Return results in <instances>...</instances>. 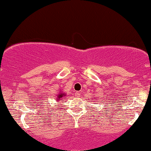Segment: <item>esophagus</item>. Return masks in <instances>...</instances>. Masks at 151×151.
Here are the masks:
<instances>
[{
  "instance_id": "esophagus-1",
  "label": "esophagus",
  "mask_w": 151,
  "mask_h": 151,
  "mask_svg": "<svg viewBox=\"0 0 151 151\" xmlns=\"http://www.w3.org/2000/svg\"><path fill=\"white\" fill-rule=\"evenodd\" d=\"M79 96H80V93H79V92H76V93H75V96H76V97H79Z\"/></svg>"
}]
</instances>
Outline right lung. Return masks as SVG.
<instances>
[{"mask_svg": "<svg viewBox=\"0 0 151 151\" xmlns=\"http://www.w3.org/2000/svg\"><path fill=\"white\" fill-rule=\"evenodd\" d=\"M65 96V94H63V93H60V94H58V99H60L61 97H63V96Z\"/></svg>", "mask_w": 151, "mask_h": 151, "instance_id": "obj_1", "label": "right lung"}]
</instances>
